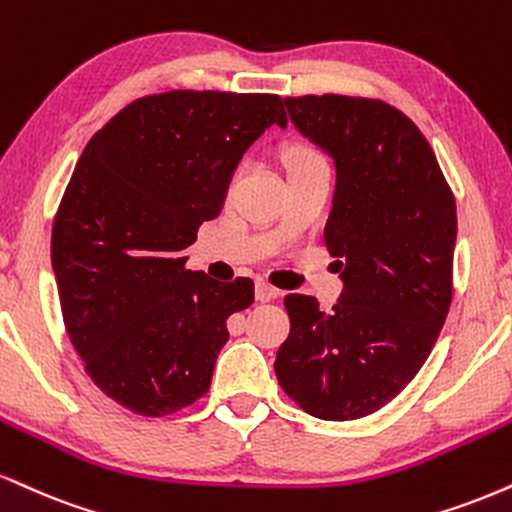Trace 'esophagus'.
Here are the masks:
<instances>
[{
	"label": "esophagus",
	"mask_w": 512,
	"mask_h": 512,
	"mask_svg": "<svg viewBox=\"0 0 512 512\" xmlns=\"http://www.w3.org/2000/svg\"><path fill=\"white\" fill-rule=\"evenodd\" d=\"M276 295H279V288L269 286V283L260 281V283H257V286H255V298L260 300V303H269V300H274Z\"/></svg>",
	"instance_id": "esophagus-1"
}]
</instances>
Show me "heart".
I'll return each mask as SVG.
<instances>
[{"label":"heart","instance_id":"heart-1","mask_svg":"<svg viewBox=\"0 0 512 512\" xmlns=\"http://www.w3.org/2000/svg\"><path fill=\"white\" fill-rule=\"evenodd\" d=\"M312 164H324L322 159L315 155V152L303 150V147H300V150H295L291 155V171L300 169V166H312Z\"/></svg>","mask_w":512,"mask_h":512}]
</instances>
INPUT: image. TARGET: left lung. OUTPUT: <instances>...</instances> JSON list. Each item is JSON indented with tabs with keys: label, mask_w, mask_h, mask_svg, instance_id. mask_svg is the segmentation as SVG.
Instances as JSON below:
<instances>
[{
	"label": "left lung",
	"mask_w": 512,
	"mask_h": 512,
	"mask_svg": "<svg viewBox=\"0 0 512 512\" xmlns=\"http://www.w3.org/2000/svg\"><path fill=\"white\" fill-rule=\"evenodd\" d=\"M303 138L334 159L324 240L341 272L331 312L286 295L281 389L329 422L384 408L432 353L453 295L455 200L420 128L391 104L343 95L283 100Z\"/></svg>",
	"instance_id": "8db88e82"
}]
</instances>
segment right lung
I'll return each mask as SVG.
<instances>
[{
  "instance_id": "1",
  "label": "right lung",
  "mask_w": 512,
  "mask_h": 512,
  "mask_svg": "<svg viewBox=\"0 0 512 512\" xmlns=\"http://www.w3.org/2000/svg\"><path fill=\"white\" fill-rule=\"evenodd\" d=\"M286 128L281 97L171 90L121 109L90 138L61 197L52 269L85 372L123 408L162 417L202 398L255 300L250 279L186 269L245 150Z\"/></svg>"
}]
</instances>
